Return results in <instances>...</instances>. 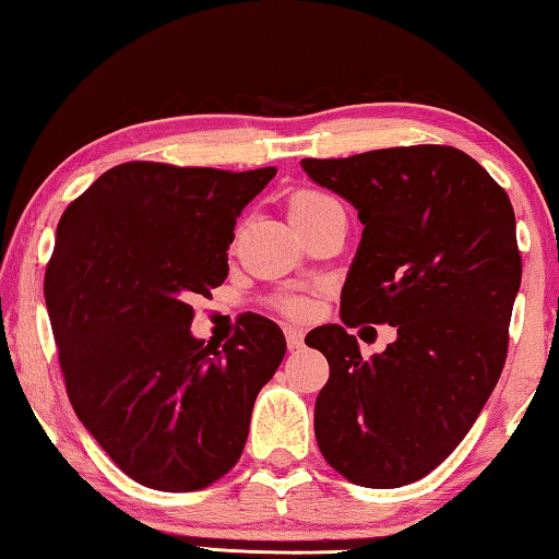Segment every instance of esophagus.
Masks as SVG:
<instances>
[{
    "mask_svg": "<svg viewBox=\"0 0 559 559\" xmlns=\"http://www.w3.org/2000/svg\"><path fill=\"white\" fill-rule=\"evenodd\" d=\"M283 332H286V344H288V349H301V344H304V329H298V326H286V329H283Z\"/></svg>",
    "mask_w": 559,
    "mask_h": 559,
    "instance_id": "obj_1",
    "label": "esophagus"
}]
</instances>
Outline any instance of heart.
<instances>
[{
    "mask_svg": "<svg viewBox=\"0 0 559 559\" xmlns=\"http://www.w3.org/2000/svg\"><path fill=\"white\" fill-rule=\"evenodd\" d=\"M336 207H342V204L334 198H329V194L317 192V190L296 192L288 202V212H290V219H294V225H301V223H306V219H313V217L324 215V212L336 210ZM278 309L286 313V317L301 319L309 313V298L283 296V298H278Z\"/></svg>",
    "mask_w": 559,
    "mask_h": 559,
    "instance_id": "b5f03b06",
    "label": "heart"
}]
</instances>
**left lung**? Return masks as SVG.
Here are the masks:
<instances>
[{"mask_svg": "<svg viewBox=\"0 0 559 559\" xmlns=\"http://www.w3.org/2000/svg\"><path fill=\"white\" fill-rule=\"evenodd\" d=\"M301 167L355 204L365 225L342 288L344 326L306 334L329 361L313 433L352 484L397 489L451 455L497 388L522 283L514 207L453 146L377 148ZM361 320L395 325L399 340L361 360L346 334Z\"/></svg>", "mask_w": 559, "mask_h": 559, "instance_id": "obj_1", "label": "left lung"}]
</instances>
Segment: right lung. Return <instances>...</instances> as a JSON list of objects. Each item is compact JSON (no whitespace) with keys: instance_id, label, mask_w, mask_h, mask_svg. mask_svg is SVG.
<instances>
[{"instance_id":"1","label":"right lung","mask_w":559,"mask_h":559,"mask_svg":"<svg viewBox=\"0 0 559 559\" xmlns=\"http://www.w3.org/2000/svg\"><path fill=\"white\" fill-rule=\"evenodd\" d=\"M273 177L126 162L58 223L45 304L70 405L148 489L198 491L225 476L286 355L278 324L258 313L223 349L190 332V301L227 278L235 223Z\"/></svg>"}]
</instances>
